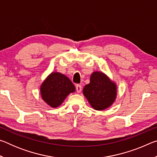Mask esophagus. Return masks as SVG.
Segmentation results:
<instances>
[{
	"instance_id": "1",
	"label": "esophagus",
	"mask_w": 157,
	"mask_h": 157,
	"mask_svg": "<svg viewBox=\"0 0 157 157\" xmlns=\"http://www.w3.org/2000/svg\"><path fill=\"white\" fill-rule=\"evenodd\" d=\"M76 91L78 93H80L82 91V86L80 84L76 85Z\"/></svg>"
}]
</instances>
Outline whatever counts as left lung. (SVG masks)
<instances>
[{"label": "left lung", "mask_w": 157, "mask_h": 157, "mask_svg": "<svg viewBox=\"0 0 157 157\" xmlns=\"http://www.w3.org/2000/svg\"><path fill=\"white\" fill-rule=\"evenodd\" d=\"M83 94L94 109L102 111L109 107L115 101L116 84L105 73L95 71L91 74L90 83L84 87Z\"/></svg>", "instance_id": "1"}]
</instances>
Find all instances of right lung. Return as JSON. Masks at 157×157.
<instances>
[{"label": "right lung", "mask_w": 157, "mask_h": 157, "mask_svg": "<svg viewBox=\"0 0 157 157\" xmlns=\"http://www.w3.org/2000/svg\"><path fill=\"white\" fill-rule=\"evenodd\" d=\"M41 95L44 102L51 107L62 105L66 98L75 91V87L67 77L60 73H52L42 83Z\"/></svg>", "instance_id": "1"}]
</instances>
